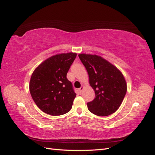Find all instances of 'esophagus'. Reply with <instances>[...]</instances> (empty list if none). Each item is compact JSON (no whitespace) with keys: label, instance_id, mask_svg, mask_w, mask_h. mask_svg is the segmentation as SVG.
Masks as SVG:
<instances>
[{"label":"esophagus","instance_id":"1","mask_svg":"<svg viewBox=\"0 0 155 155\" xmlns=\"http://www.w3.org/2000/svg\"><path fill=\"white\" fill-rule=\"evenodd\" d=\"M83 88H84V87H81L80 88H79L78 89V91H79V92L81 94V93L82 92L83 90Z\"/></svg>","mask_w":155,"mask_h":155}]
</instances>
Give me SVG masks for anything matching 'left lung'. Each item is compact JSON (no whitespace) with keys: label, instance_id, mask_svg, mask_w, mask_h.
I'll return each mask as SVG.
<instances>
[{"label":"left lung","instance_id":"obj_1","mask_svg":"<svg viewBox=\"0 0 155 155\" xmlns=\"http://www.w3.org/2000/svg\"><path fill=\"white\" fill-rule=\"evenodd\" d=\"M78 56L96 94L94 100L87 103L88 109L97 116L113 114L119 109L127 89L123 74L101 56L89 54H79Z\"/></svg>","mask_w":155,"mask_h":155}]
</instances>
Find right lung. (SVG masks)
<instances>
[{
    "mask_svg": "<svg viewBox=\"0 0 155 155\" xmlns=\"http://www.w3.org/2000/svg\"><path fill=\"white\" fill-rule=\"evenodd\" d=\"M77 56L68 52L51 56L33 72L29 88L37 106L45 113L59 116L72 109L76 94L67 74Z\"/></svg>",
    "mask_w": 155,
    "mask_h": 155,
    "instance_id": "1",
    "label": "right lung"
}]
</instances>
